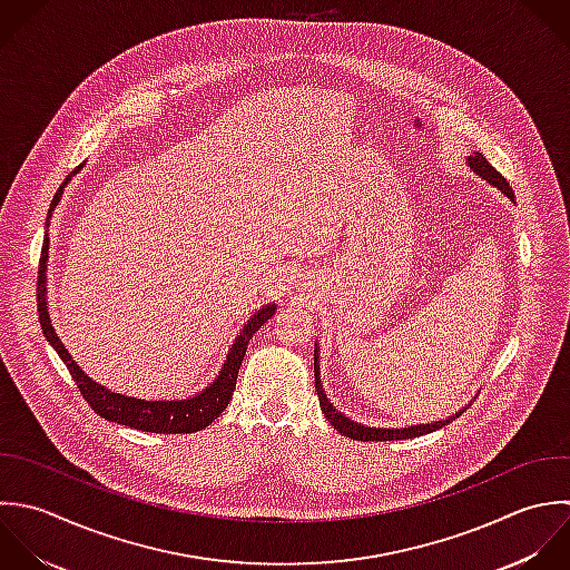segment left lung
<instances>
[{
	"instance_id": "left-lung-1",
	"label": "left lung",
	"mask_w": 570,
	"mask_h": 570,
	"mask_svg": "<svg viewBox=\"0 0 570 570\" xmlns=\"http://www.w3.org/2000/svg\"><path fill=\"white\" fill-rule=\"evenodd\" d=\"M469 164L471 168L482 175L487 181H491L493 186H498L507 197L515 199V193L513 188L509 186V181L504 179V175L500 170H495L489 159L482 155V153H475L473 157H469ZM317 348H315V389H317V397H320V406L324 411V415L328 417V422L344 435V438H351V440H357V442H393V440H409V438H420V435H426V433H433L446 424H451L455 417H460L462 413H455L453 417L444 420V422H435V424H420V426H409V429H371V426H364V424H357V422H351L348 417H344L342 413H337L333 409V404L326 400L324 391H322V384H320V366H317Z\"/></svg>"
}]
</instances>
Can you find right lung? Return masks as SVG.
<instances>
[{
  "label": "right lung",
  "mask_w": 570,
  "mask_h": 570,
  "mask_svg": "<svg viewBox=\"0 0 570 570\" xmlns=\"http://www.w3.org/2000/svg\"><path fill=\"white\" fill-rule=\"evenodd\" d=\"M81 166H77V170ZM77 170H72V175ZM68 177H66V181H68ZM66 181L55 193V197L50 202L48 217H50L52 208L57 206ZM46 228H48V219H46ZM46 259H48V237H46V244L41 246V259H39V273H37V313H39V324H41V331H43L48 344L57 351V355L66 364L70 377L75 380L81 397L88 402V406L99 417H104L108 422H117L121 426L146 431V433H166V435L197 433V431L206 429L208 424H213L224 413V409L228 406V402L233 397V391L237 384V373H239V366L246 355V346H248L250 337L255 335V331H259V326H264V322H268L273 317V313L277 308L275 304H268L250 317V322L244 326V331L235 340L217 380L199 395H195L190 400H179V402H146V400H137V397H124L119 393L104 389L101 384L92 382L90 377H86L81 373V368L75 364V360L68 355V351L63 348L59 337L55 335V331L50 326V317H48V306H46Z\"/></svg>",
  "instance_id": "obj_1"
}]
</instances>
